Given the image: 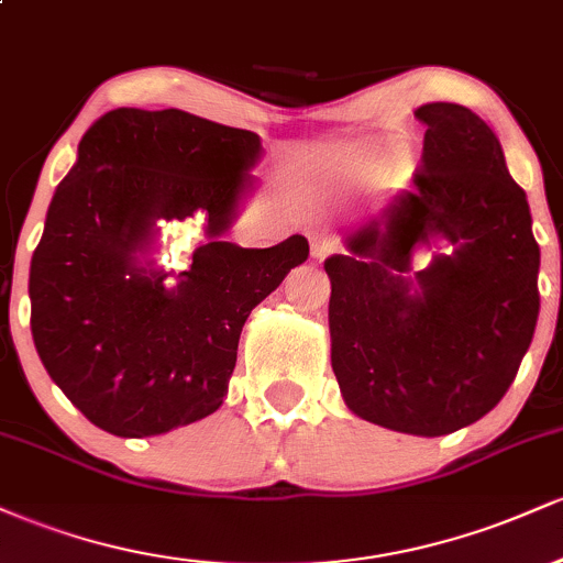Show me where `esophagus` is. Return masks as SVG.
I'll use <instances>...</instances> for the list:
<instances>
[{"instance_id":"obj_1","label":"esophagus","mask_w":563,"mask_h":563,"mask_svg":"<svg viewBox=\"0 0 563 563\" xmlns=\"http://www.w3.org/2000/svg\"><path fill=\"white\" fill-rule=\"evenodd\" d=\"M309 249H312L314 260H325V256L335 254L339 243H335L328 232H312V235H309Z\"/></svg>"}]
</instances>
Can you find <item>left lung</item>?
<instances>
[{"label":"left lung","mask_w":563,"mask_h":563,"mask_svg":"<svg viewBox=\"0 0 563 563\" xmlns=\"http://www.w3.org/2000/svg\"><path fill=\"white\" fill-rule=\"evenodd\" d=\"M416 115L426 134L410 187L325 260L328 325L354 416L442 437L487 416L514 384L540 314V245L493 129L455 102ZM418 250L432 251L426 268Z\"/></svg>","instance_id":"obj_1"}]
</instances>
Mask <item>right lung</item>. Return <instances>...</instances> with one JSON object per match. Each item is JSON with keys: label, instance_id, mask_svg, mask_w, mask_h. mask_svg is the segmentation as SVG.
Instances as JSON below:
<instances>
[{"label": "right lung", "instance_id": "1", "mask_svg": "<svg viewBox=\"0 0 563 563\" xmlns=\"http://www.w3.org/2000/svg\"><path fill=\"white\" fill-rule=\"evenodd\" d=\"M260 158V134L177 108H115L81 137L29 296L42 365L97 429L158 437L224 402L251 309L309 256L303 235L273 249L224 241ZM192 213L207 243L185 274H164L152 262L159 222Z\"/></svg>", "mask_w": 563, "mask_h": 563}]
</instances>
